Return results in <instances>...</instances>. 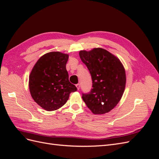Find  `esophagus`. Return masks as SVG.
<instances>
[{
  "mask_svg": "<svg viewBox=\"0 0 159 159\" xmlns=\"http://www.w3.org/2000/svg\"><path fill=\"white\" fill-rule=\"evenodd\" d=\"M75 86H76V88H77V89L79 90V89H80V84H76V85H75Z\"/></svg>",
  "mask_w": 159,
  "mask_h": 159,
  "instance_id": "1",
  "label": "esophagus"
}]
</instances>
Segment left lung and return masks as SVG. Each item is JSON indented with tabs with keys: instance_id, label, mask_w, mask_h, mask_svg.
I'll return each mask as SVG.
<instances>
[{
	"instance_id": "left-lung-1",
	"label": "left lung",
	"mask_w": 159,
	"mask_h": 159,
	"mask_svg": "<svg viewBox=\"0 0 159 159\" xmlns=\"http://www.w3.org/2000/svg\"><path fill=\"white\" fill-rule=\"evenodd\" d=\"M79 55L92 78V89L82 99L91 111L102 115L112 110L121 100L125 89L126 74L121 61L102 48L81 50Z\"/></svg>"
}]
</instances>
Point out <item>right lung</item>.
I'll list each match as a JSON object with an SVG mask.
<instances>
[{
    "mask_svg": "<svg viewBox=\"0 0 159 159\" xmlns=\"http://www.w3.org/2000/svg\"><path fill=\"white\" fill-rule=\"evenodd\" d=\"M69 54L50 52L41 56L29 75V89L34 101L46 111L58 109L70 94L77 91L69 81L66 63Z\"/></svg>",
    "mask_w": 159,
    "mask_h": 159,
    "instance_id": "obj_1",
    "label": "right lung"
}]
</instances>
